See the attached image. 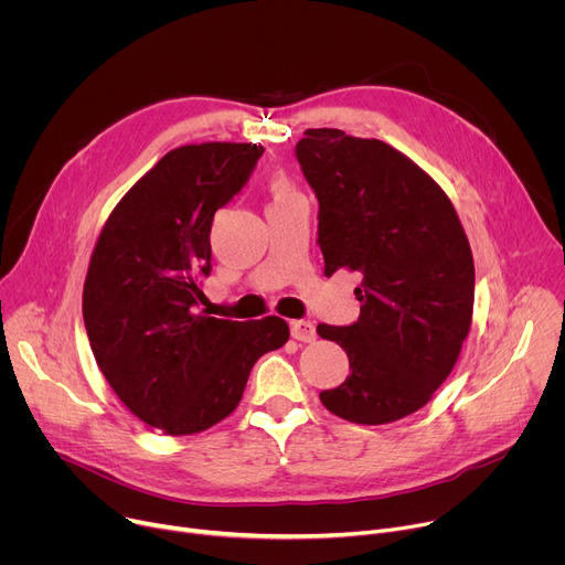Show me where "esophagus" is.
Instances as JSON below:
<instances>
[{"label":"esophagus","mask_w":565,"mask_h":565,"mask_svg":"<svg viewBox=\"0 0 565 565\" xmlns=\"http://www.w3.org/2000/svg\"><path fill=\"white\" fill-rule=\"evenodd\" d=\"M289 328H291V337H294L296 341H306V343H310V341H315V339H317V328H315V323H312V321H302V319H298V321H291V323H289Z\"/></svg>","instance_id":"esophagus-1"}]
</instances>
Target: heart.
Instances as JSON below:
<instances>
[{"label": "heart", "mask_w": 565, "mask_h": 565, "mask_svg": "<svg viewBox=\"0 0 565 565\" xmlns=\"http://www.w3.org/2000/svg\"><path fill=\"white\" fill-rule=\"evenodd\" d=\"M269 192H271L274 201L287 199V196H294V194H296L294 188H291V183H289L285 177H274V179L269 181Z\"/></svg>", "instance_id": "obj_1"}]
</instances>
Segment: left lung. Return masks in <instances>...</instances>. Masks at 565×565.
I'll return each instance as SVG.
<instances>
[{
	"label": "left lung",
	"mask_w": 565,
	"mask_h": 565,
	"mask_svg": "<svg viewBox=\"0 0 565 565\" xmlns=\"http://www.w3.org/2000/svg\"><path fill=\"white\" fill-rule=\"evenodd\" d=\"M296 158L319 199L326 276L360 274V319L319 323L351 375L321 392L334 416L384 425L423 405L452 373L472 323L475 265L450 196L382 140L308 128Z\"/></svg>",
	"instance_id": "8db88e82"
}]
</instances>
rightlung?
<instances>
[{"mask_svg":"<svg viewBox=\"0 0 565 565\" xmlns=\"http://www.w3.org/2000/svg\"><path fill=\"white\" fill-rule=\"evenodd\" d=\"M263 147L201 142L164 153L108 214L83 285L93 355L117 398L169 437L235 412L253 364L289 339L280 317L196 312L214 212L246 183Z\"/></svg>","mask_w":565,"mask_h":565,"instance_id":"add662e5","label":"right lung"}]
</instances>
